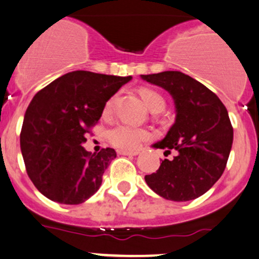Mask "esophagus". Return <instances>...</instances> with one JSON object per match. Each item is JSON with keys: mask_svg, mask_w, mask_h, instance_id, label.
Instances as JSON below:
<instances>
[{"mask_svg": "<svg viewBox=\"0 0 259 259\" xmlns=\"http://www.w3.org/2000/svg\"><path fill=\"white\" fill-rule=\"evenodd\" d=\"M117 153L119 155H137L138 153V151H133V152H131V151H122V149H119V151H117Z\"/></svg>", "mask_w": 259, "mask_h": 259, "instance_id": "34e87169", "label": "esophagus"}]
</instances>
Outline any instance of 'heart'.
I'll return each mask as SVG.
<instances>
[{
    "label": "heart",
    "mask_w": 259,
    "mask_h": 259,
    "mask_svg": "<svg viewBox=\"0 0 259 259\" xmlns=\"http://www.w3.org/2000/svg\"><path fill=\"white\" fill-rule=\"evenodd\" d=\"M141 95L147 106L153 112H160L166 106L164 96L153 89H143L141 90ZM116 99H117V94L107 100L104 107L105 115H108L112 111ZM149 137H151V133L147 130L127 123H118L107 131V140L112 146L119 149H128V151L138 148L142 142L147 141Z\"/></svg>",
    "instance_id": "obj_1"
}]
</instances>
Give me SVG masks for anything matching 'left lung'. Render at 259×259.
Listing matches in <instances>:
<instances>
[{
    "instance_id": "1",
    "label": "left lung",
    "mask_w": 259,
    "mask_h": 259,
    "mask_svg": "<svg viewBox=\"0 0 259 259\" xmlns=\"http://www.w3.org/2000/svg\"><path fill=\"white\" fill-rule=\"evenodd\" d=\"M165 89L177 107L175 123L154 148L171 159L162 160L155 173L146 175L149 188L173 201H189L205 194L220 179L231 152L233 128L221 100L205 85L180 71L141 75Z\"/></svg>"
}]
</instances>
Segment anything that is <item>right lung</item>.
<instances>
[{
  "label": "right lung",
  "mask_w": 259,
  "mask_h": 259,
  "mask_svg": "<svg viewBox=\"0 0 259 259\" xmlns=\"http://www.w3.org/2000/svg\"><path fill=\"white\" fill-rule=\"evenodd\" d=\"M131 79L77 70L35 94L19 137L27 174L44 196L77 205L99 190L116 152L104 148L91 154L82 144L107 100Z\"/></svg>",
  "instance_id": "obj_1"
}]
</instances>
